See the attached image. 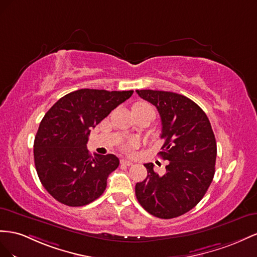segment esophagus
<instances>
[{"label": "esophagus", "instance_id": "34e87169", "mask_svg": "<svg viewBox=\"0 0 257 257\" xmlns=\"http://www.w3.org/2000/svg\"><path fill=\"white\" fill-rule=\"evenodd\" d=\"M120 164H121V165H124V166H128V167L134 165L133 161H131V160H127V159H121V160H120Z\"/></svg>", "mask_w": 257, "mask_h": 257}]
</instances>
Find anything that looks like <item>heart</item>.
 <instances>
[{
	"label": "heart",
	"mask_w": 257,
	"mask_h": 257,
	"mask_svg": "<svg viewBox=\"0 0 257 257\" xmlns=\"http://www.w3.org/2000/svg\"><path fill=\"white\" fill-rule=\"evenodd\" d=\"M138 141L137 140H129L128 142H126V143H123V145H122V150L124 151V152H131V150H134V149H136L137 146H138Z\"/></svg>",
	"instance_id": "obj_1"
}]
</instances>
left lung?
I'll list each match as a JSON object with an SVG mask.
<instances>
[{"label": "left lung", "mask_w": 257, "mask_h": 257, "mask_svg": "<svg viewBox=\"0 0 257 257\" xmlns=\"http://www.w3.org/2000/svg\"><path fill=\"white\" fill-rule=\"evenodd\" d=\"M142 99L155 105L161 118L164 145L159 155L169 163L166 173L145 164L148 177L136 184L139 203L159 218L186 213L199 202L215 172L216 141L210 120L201 107L182 94L143 89Z\"/></svg>", "instance_id": "8db88e82"}]
</instances>
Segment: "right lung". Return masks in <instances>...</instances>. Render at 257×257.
Returning <instances> with one entry per match:
<instances>
[{"label":"right lung","instance_id":"right-lung-1","mask_svg":"<svg viewBox=\"0 0 257 257\" xmlns=\"http://www.w3.org/2000/svg\"><path fill=\"white\" fill-rule=\"evenodd\" d=\"M133 93L79 89L58 100L44 116L34 139V164L42 185L56 200L82 207L103 194L119 159L113 154L92 157L88 137Z\"/></svg>","mask_w":257,"mask_h":257}]
</instances>
